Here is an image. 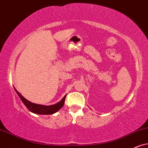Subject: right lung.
Here are the masks:
<instances>
[{
  "mask_svg": "<svg viewBox=\"0 0 148 148\" xmlns=\"http://www.w3.org/2000/svg\"><path fill=\"white\" fill-rule=\"evenodd\" d=\"M15 90H16V93H18V96L20 97V100L22 101V102H23L24 105L27 106V108L30 111L36 114H40V115H51V114L55 113L56 112L59 111V110H60L61 108L63 107V104L65 103V97L67 96V95H65V96L63 98L62 100L57 104H53V105L45 106L42 105V104H35L30 102V101L27 100V99L24 98L16 89H15Z\"/></svg>",
  "mask_w": 148,
  "mask_h": 148,
  "instance_id": "1",
  "label": "right lung"
}]
</instances>
